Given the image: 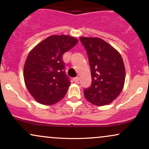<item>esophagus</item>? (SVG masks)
<instances>
[{"mask_svg": "<svg viewBox=\"0 0 149 149\" xmlns=\"http://www.w3.org/2000/svg\"><path fill=\"white\" fill-rule=\"evenodd\" d=\"M73 80L74 83H78V81H79V78L78 77H76V78H73Z\"/></svg>", "mask_w": 149, "mask_h": 149, "instance_id": "34e87169", "label": "esophagus"}]
</instances>
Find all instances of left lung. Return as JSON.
Segmentation results:
<instances>
[{"label":"left lung","instance_id":"obj_1","mask_svg":"<svg viewBox=\"0 0 149 149\" xmlns=\"http://www.w3.org/2000/svg\"><path fill=\"white\" fill-rule=\"evenodd\" d=\"M88 53L92 84L84 90L86 100L96 106L115 100L123 89L125 69L120 54L100 38L80 37Z\"/></svg>","mask_w":149,"mask_h":149}]
</instances>
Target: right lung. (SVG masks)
<instances>
[{
  "mask_svg": "<svg viewBox=\"0 0 149 149\" xmlns=\"http://www.w3.org/2000/svg\"><path fill=\"white\" fill-rule=\"evenodd\" d=\"M78 40L67 35H52L31 50L24 67L27 90L38 103L52 105L64 98L70 80L65 73L62 55Z\"/></svg>",
  "mask_w": 149,
  "mask_h": 149,
  "instance_id": "right-lung-1",
  "label": "right lung"
}]
</instances>
